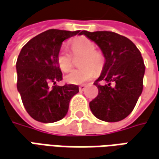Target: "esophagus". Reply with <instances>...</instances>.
<instances>
[{
  "label": "esophagus",
  "instance_id": "34e87169",
  "mask_svg": "<svg viewBox=\"0 0 159 159\" xmlns=\"http://www.w3.org/2000/svg\"><path fill=\"white\" fill-rule=\"evenodd\" d=\"M86 85H81V86H80V87H79V90L80 91V92H82V91H84L86 89Z\"/></svg>",
  "mask_w": 159,
  "mask_h": 159
}]
</instances>
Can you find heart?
<instances>
[{
	"mask_svg": "<svg viewBox=\"0 0 159 159\" xmlns=\"http://www.w3.org/2000/svg\"><path fill=\"white\" fill-rule=\"evenodd\" d=\"M71 50L74 55H84L81 69H74L66 76V81L73 85H80L93 79L97 72L101 71L105 64V58L100 52L96 51V45L86 37H78L71 43ZM57 63L63 72H68L73 66V55L67 49L62 48L57 56Z\"/></svg>",
	"mask_w": 159,
	"mask_h": 159,
	"instance_id": "b5f03b06",
	"label": "heart"
}]
</instances>
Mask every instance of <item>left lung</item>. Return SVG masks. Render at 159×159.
I'll list each match as a JSON object with an SVG mask.
<instances>
[{
    "instance_id": "obj_1",
    "label": "left lung",
    "mask_w": 159,
    "mask_h": 159,
    "mask_svg": "<svg viewBox=\"0 0 159 159\" xmlns=\"http://www.w3.org/2000/svg\"><path fill=\"white\" fill-rule=\"evenodd\" d=\"M81 34L98 45L106 60L102 73L94 82L98 93L89 103L91 111L106 122L125 119L143 91L145 66L140 51L132 40L113 32L82 31Z\"/></svg>"
}]
</instances>
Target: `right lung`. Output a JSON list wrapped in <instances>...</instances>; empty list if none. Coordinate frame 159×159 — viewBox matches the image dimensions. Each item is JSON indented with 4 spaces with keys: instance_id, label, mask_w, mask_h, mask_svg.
Wrapping results in <instances>:
<instances>
[{
    "instance_id": "add662e5",
    "label": "right lung",
    "mask_w": 159,
    "mask_h": 159,
    "mask_svg": "<svg viewBox=\"0 0 159 159\" xmlns=\"http://www.w3.org/2000/svg\"><path fill=\"white\" fill-rule=\"evenodd\" d=\"M78 34L81 32L50 29L34 37L20 50L16 62L17 89L27 113L39 122L63 119L71 98L79 93V86L73 84L49 87V83L55 85L62 80L57 63L62 42Z\"/></svg>"
}]
</instances>
